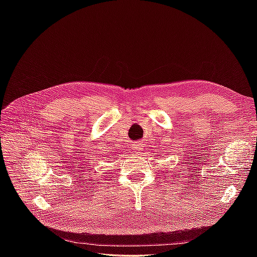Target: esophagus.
<instances>
[{
  "instance_id": "34e87169",
  "label": "esophagus",
  "mask_w": 257,
  "mask_h": 257,
  "mask_svg": "<svg viewBox=\"0 0 257 257\" xmlns=\"http://www.w3.org/2000/svg\"><path fill=\"white\" fill-rule=\"evenodd\" d=\"M132 148H133L134 151H136V152H137V154H139V152L144 149V146H143V144H140V143H136L132 147Z\"/></svg>"
}]
</instances>
